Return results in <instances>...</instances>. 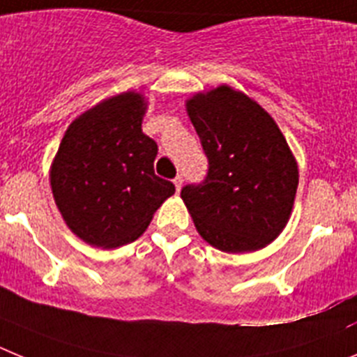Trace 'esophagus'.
Segmentation results:
<instances>
[{
  "label": "esophagus",
  "mask_w": 357,
  "mask_h": 357,
  "mask_svg": "<svg viewBox=\"0 0 357 357\" xmlns=\"http://www.w3.org/2000/svg\"><path fill=\"white\" fill-rule=\"evenodd\" d=\"M172 183H174V186H176V192L181 190V186H183V178H181V176H176V178L172 179Z\"/></svg>",
  "instance_id": "34e87169"
}]
</instances>
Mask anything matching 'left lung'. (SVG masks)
Listing matches in <instances>:
<instances>
[{"label": "left lung", "instance_id": "8db88e82", "mask_svg": "<svg viewBox=\"0 0 357 357\" xmlns=\"http://www.w3.org/2000/svg\"><path fill=\"white\" fill-rule=\"evenodd\" d=\"M208 158L206 179L183 186L199 234L224 252H252L279 236L294 208L298 169L274 119L220 85L186 101Z\"/></svg>", "mask_w": 357, "mask_h": 357}]
</instances>
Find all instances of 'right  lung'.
Returning a JSON list of instances; mask_svg holds the SVG:
<instances>
[{
	"mask_svg": "<svg viewBox=\"0 0 357 357\" xmlns=\"http://www.w3.org/2000/svg\"><path fill=\"white\" fill-rule=\"evenodd\" d=\"M146 98L123 92L67 128L51 163L56 206L76 236L114 249L137 240L174 185L155 174L158 146L142 131Z\"/></svg>",
	"mask_w": 357,
	"mask_h": 357,
	"instance_id": "add662e5",
	"label": "right lung"
}]
</instances>
